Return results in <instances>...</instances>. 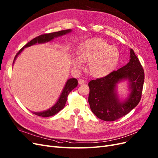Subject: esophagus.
Instances as JSON below:
<instances>
[{"label":"esophagus","instance_id":"34e87169","mask_svg":"<svg viewBox=\"0 0 158 158\" xmlns=\"http://www.w3.org/2000/svg\"><path fill=\"white\" fill-rule=\"evenodd\" d=\"M78 83H79V85H83V84H84V83H85V80L83 79H80L78 81Z\"/></svg>","mask_w":158,"mask_h":158}]
</instances>
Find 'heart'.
<instances>
[{
    "mask_svg": "<svg viewBox=\"0 0 158 158\" xmlns=\"http://www.w3.org/2000/svg\"><path fill=\"white\" fill-rule=\"evenodd\" d=\"M119 59L117 47L110 46L102 39L92 38L81 44L78 56L73 59V64L80 67L83 62H89V73L94 77H102L115 70Z\"/></svg>",
    "mask_w": 158,
    "mask_h": 158,
    "instance_id": "1",
    "label": "heart"
}]
</instances>
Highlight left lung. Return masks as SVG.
Listing matches in <instances>:
<instances>
[{
    "instance_id": "1",
    "label": "left lung",
    "mask_w": 158,
    "mask_h": 158,
    "mask_svg": "<svg viewBox=\"0 0 158 158\" xmlns=\"http://www.w3.org/2000/svg\"><path fill=\"white\" fill-rule=\"evenodd\" d=\"M130 59L125 66L103 77L92 80L88 83V102L92 112L105 121H114L128 114L141 100L145 73L132 49ZM129 82L131 94L125 102H121L116 93V85L121 80Z\"/></svg>"
}]
</instances>
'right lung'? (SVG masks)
<instances>
[{"label":"right lung","mask_w":158,"mask_h":158,"mask_svg":"<svg viewBox=\"0 0 158 158\" xmlns=\"http://www.w3.org/2000/svg\"><path fill=\"white\" fill-rule=\"evenodd\" d=\"M71 30H61L59 31H56V32H53V33H44L43 34V35H40L37 37H35L31 40H30L29 43H27L25 46H24L21 49H20L19 52L16 54V56L14 58V60H13V63H14L15 60L16 58L19 55L23 52V50L25 48L31 46L32 45L35 44L37 43L40 44V43H44L49 42V41H51L53 40L54 38L58 37L60 36H62L65 35L66 33H69L71 32ZM78 81L75 78H71L69 79L63 88V90L61 93L60 97L57 101V102L56 103L54 106H53L51 108L47 110L46 111H43L41 112H32L33 114H35L38 116H40V117H43V118H47V117H50V116H52L55 114H56L58 113L60 110H62L66 102L67 101V98L68 95L69 94L72 90L77 86Z\"/></svg>","instance_id":"right-lung-1"}]
</instances>
